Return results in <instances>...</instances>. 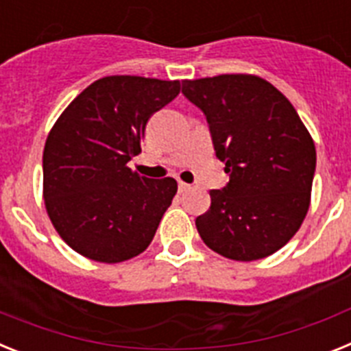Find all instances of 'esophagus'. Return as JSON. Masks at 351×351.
I'll return each mask as SVG.
<instances>
[{"instance_id": "34e87169", "label": "esophagus", "mask_w": 351, "mask_h": 351, "mask_svg": "<svg viewBox=\"0 0 351 351\" xmlns=\"http://www.w3.org/2000/svg\"><path fill=\"white\" fill-rule=\"evenodd\" d=\"M178 189H180V193H185V191H189V189H191V185L185 184V182H182V180H180Z\"/></svg>"}]
</instances>
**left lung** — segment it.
<instances>
[{"label": "left lung", "mask_w": 351, "mask_h": 351, "mask_svg": "<svg viewBox=\"0 0 351 351\" xmlns=\"http://www.w3.org/2000/svg\"><path fill=\"white\" fill-rule=\"evenodd\" d=\"M182 93L205 112L230 175L222 191H210L208 212L196 219L201 240L234 261L274 254L309 210L316 167L309 130L281 91L258 75L185 79Z\"/></svg>", "instance_id": "left-lung-1"}]
</instances>
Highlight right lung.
Segmentation results:
<instances>
[{
  "label": "right lung",
  "mask_w": 351,
  "mask_h": 351,
  "mask_svg": "<svg viewBox=\"0 0 351 351\" xmlns=\"http://www.w3.org/2000/svg\"><path fill=\"white\" fill-rule=\"evenodd\" d=\"M180 93V81L109 75L91 83L49 132L44 201L54 230L88 260L120 263L141 254L176 194L175 178L139 176L146 123Z\"/></svg>",
  "instance_id": "1"
}]
</instances>
